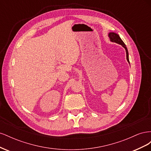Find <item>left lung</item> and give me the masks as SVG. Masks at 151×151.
I'll return each instance as SVG.
<instances>
[{"mask_svg": "<svg viewBox=\"0 0 151 151\" xmlns=\"http://www.w3.org/2000/svg\"><path fill=\"white\" fill-rule=\"evenodd\" d=\"M108 36L109 39H110V41L112 42H115L116 43H118L119 45H121L125 49V51H126V54H127V61L129 62V63H130L129 62V52H128V50L126 47V45L124 43V42H123L122 40V39L120 38V36L118 35V34L115 33H113V32H111V33H109L108 34Z\"/></svg>", "mask_w": 151, "mask_h": 151, "instance_id": "left-lung-1", "label": "left lung"}]
</instances>
